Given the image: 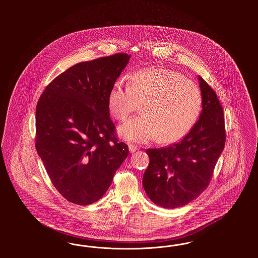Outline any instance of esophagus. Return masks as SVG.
Listing matches in <instances>:
<instances>
[{"label":"esophagus","instance_id":"1","mask_svg":"<svg viewBox=\"0 0 258 258\" xmlns=\"http://www.w3.org/2000/svg\"><path fill=\"white\" fill-rule=\"evenodd\" d=\"M128 150H130L131 153H135V152L138 150V147L136 145H134V144H130L128 145Z\"/></svg>","mask_w":258,"mask_h":258}]
</instances>
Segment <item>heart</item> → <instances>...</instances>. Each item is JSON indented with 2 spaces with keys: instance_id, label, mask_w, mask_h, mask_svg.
<instances>
[{
  "instance_id": "obj_1",
  "label": "heart",
  "mask_w": 258,
  "mask_h": 258,
  "mask_svg": "<svg viewBox=\"0 0 258 258\" xmlns=\"http://www.w3.org/2000/svg\"><path fill=\"white\" fill-rule=\"evenodd\" d=\"M138 104L142 115L121 125L119 135L141 143L159 137L160 142L169 144L181 140L197 123L202 95L197 84L183 74L150 68L132 74L128 84L116 81L108 94V111L118 121H125Z\"/></svg>"
}]
</instances>
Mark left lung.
<instances>
[{
    "instance_id": "8db88e82",
    "label": "left lung",
    "mask_w": 258,
    "mask_h": 258,
    "mask_svg": "<svg viewBox=\"0 0 258 258\" xmlns=\"http://www.w3.org/2000/svg\"><path fill=\"white\" fill-rule=\"evenodd\" d=\"M198 80L202 112L192 128L168 147L146 150L150 164L143 187L150 199L163 208L184 206L207 188L225 144L221 102L201 76Z\"/></svg>"
}]
</instances>
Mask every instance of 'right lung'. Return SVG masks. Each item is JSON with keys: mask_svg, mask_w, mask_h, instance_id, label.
<instances>
[{"mask_svg": "<svg viewBox=\"0 0 258 258\" xmlns=\"http://www.w3.org/2000/svg\"><path fill=\"white\" fill-rule=\"evenodd\" d=\"M130 58L117 53L76 63L52 80L37 101V154L56 189L74 204L98 201L128 156L116 136L107 98Z\"/></svg>", "mask_w": 258, "mask_h": 258, "instance_id": "1", "label": "right lung"}]
</instances>
